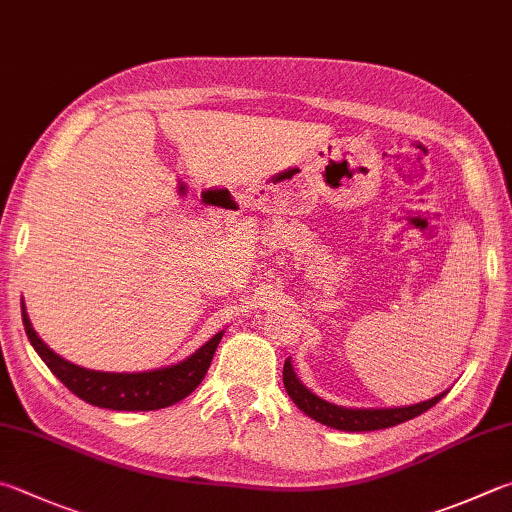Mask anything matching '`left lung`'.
Instances as JSON below:
<instances>
[{"label": "left lung", "mask_w": 512, "mask_h": 512, "mask_svg": "<svg viewBox=\"0 0 512 512\" xmlns=\"http://www.w3.org/2000/svg\"><path fill=\"white\" fill-rule=\"evenodd\" d=\"M284 387L288 396L293 398V403L300 410L315 418V421L336 430L345 432H371V430H383V427H394L398 423L410 421V418L423 414L441 401V396H434L432 401L407 405V407H389V410H349V407H338L333 403L322 401L320 396L309 392L300 380L295 378V371L291 367V360L284 362Z\"/></svg>", "instance_id": "obj_1"}]
</instances>
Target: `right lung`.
<instances>
[{
    "label": "right lung",
    "instance_id": "1",
    "mask_svg": "<svg viewBox=\"0 0 512 512\" xmlns=\"http://www.w3.org/2000/svg\"><path fill=\"white\" fill-rule=\"evenodd\" d=\"M22 320L26 336L31 345L40 353V358L46 362L60 383L76 394L82 401L96 407H107V410H123V412H150L163 410L174 403L183 401L190 396L197 385L208 374V367L215 356L217 345L221 342L224 331L210 338L197 353H192L188 360L179 362L174 367L143 371V374H109V371H94L73 365L53 353L44 342L37 338V333L31 327L29 315L22 304Z\"/></svg>",
    "mask_w": 512,
    "mask_h": 512
}]
</instances>
